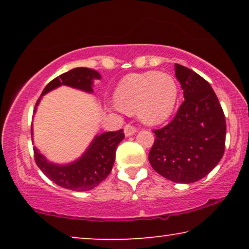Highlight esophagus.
<instances>
[{"mask_svg":"<svg viewBox=\"0 0 249 249\" xmlns=\"http://www.w3.org/2000/svg\"><path fill=\"white\" fill-rule=\"evenodd\" d=\"M136 132H137V128L134 127V125L131 124H125L124 125V135L129 137V136H132L135 135Z\"/></svg>","mask_w":249,"mask_h":249,"instance_id":"34e87169","label":"esophagus"}]
</instances>
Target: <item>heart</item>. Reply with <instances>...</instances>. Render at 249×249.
Listing matches in <instances>:
<instances>
[{
    "instance_id": "heart-1",
    "label": "heart",
    "mask_w": 249,
    "mask_h": 249,
    "mask_svg": "<svg viewBox=\"0 0 249 249\" xmlns=\"http://www.w3.org/2000/svg\"><path fill=\"white\" fill-rule=\"evenodd\" d=\"M179 98V86L169 73L147 71L125 76L114 91L119 108L127 113L137 111L146 124H163L171 117Z\"/></svg>"
}]
</instances>
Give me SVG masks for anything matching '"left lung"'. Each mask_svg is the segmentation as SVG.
<instances>
[{"instance_id": "1", "label": "left lung", "mask_w": 249, "mask_h": 249, "mask_svg": "<svg viewBox=\"0 0 249 249\" xmlns=\"http://www.w3.org/2000/svg\"><path fill=\"white\" fill-rule=\"evenodd\" d=\"M175 70L185 101L169 124L154 130L156 138L148 160L164 178L192 183L209 175L222 159L226 117L204 78L177 63Z\"/></svg>"}]
</instances>
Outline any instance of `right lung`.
<instances>
[{
    "mask_svg": "<svg viewBox=\"0 0 249 249\" xmlns=\"http://www.w3.org/2000/svg\"><path fill=\"white\" fill-rule=\"evenodd\" d=\"M95 79H101V74L88 68H74L68 72L60 74L44 88L42 95L37 101L34 113L36 112L40 98L49 91L63 85L86 93H93ZM124 138V134L122 129L95 136L84 154L76 161L68 164H56L50 162L45 156L40 154L38 149L34 147L35 161L44 175L56 185L74 192H86L100 185L110 175L112 166L114 164L115 151Z\"/></svg>",
    "mask_w": 249,
    "mask_h": 249,
    "instance_id": "obj_1",
    "label": "right lung"
}]
</instances>
